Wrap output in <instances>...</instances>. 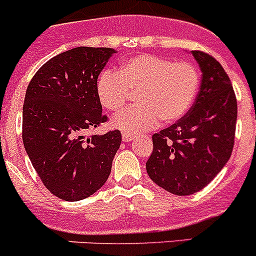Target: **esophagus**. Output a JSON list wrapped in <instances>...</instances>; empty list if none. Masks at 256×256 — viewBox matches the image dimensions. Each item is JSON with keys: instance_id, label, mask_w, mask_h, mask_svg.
<instances>
[{"instance_id": "34e87169", "label": "esophagus", "mask_w": 256, "mask_h": 256, "mask_svg": "<svg viewBox=\"0 0 256 256\" xmlns=\"http://www.w3.org/2000/svg\"><path fill=\"white\" fill-rule=\"evenodd\" d=\"M134 138H135V135H130V134L126 132L122 134V140L126 141V142H128V141H132Z\"/></svg>"}]
</instances>
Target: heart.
<instances>
[{
    "instance_id": "1",
    "label": "heart",
    "mask_w": 256,
    "mask_h": 256,
    "mask_svg": "<svg viewBox=\"0 0 256 256\" xmlns=\"http://www.w3.org/2000/svg\"><path fill=\"white\" fill-rule=\"evenodd\" d=\"M200 85V74L190 62H174L154 54H138L120 66L105 70L96 84L99 102L116 112L136 95V106L114 116L112 126L130 135L151 130L160 120L172 124L192 106Z\"/></svg>"
}]
</instances>
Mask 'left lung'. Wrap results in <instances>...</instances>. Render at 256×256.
<instances>
[{
	"mask_svg": "<svg viewBox=\"0 0 256 256\" xmlns=\"http://www.w3.org/2000/svg\"><path fill=\"white\" fill-rule=\"evenodd\" d=\"M202 70L194 104L176 124L154 134V151L146 162L150 178L167 192L188 196L198 192L228 162L236 138V92L216 58L192 50Z\"/></svg>",
	"mask_w": 256,
	"mask_h": 256,
	"instance_id": "left-lung-1",
	"label": "left lung"
}]
</instances>
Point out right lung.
Returning <instances> with one entry per match:
<instances>
[{"label": "right lung", "instance_id": "right-lung-1", "mask_svg": "<svg viewBox=\"0 0 256 256\" xmlns=\"http://www.w3.org/2000/svg\"><path fill=\"white\" fill-rule=\"evenodd\" d=\"M114 48L78 47L49 59L28 84L23 104L26 152L46 188L76 202L104 186L121 132L92 135L106 122L96 92L99 74Z\"/></svg>", "mask_w": 256, "mask_h": 256}]
</instances>
